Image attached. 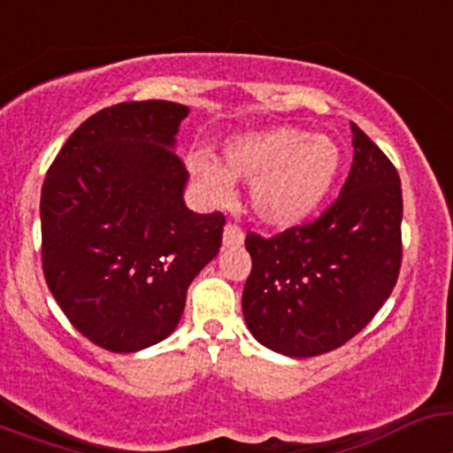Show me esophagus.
Segmentation results:
<instances>
[{
    "label": "esophagus",
    "instance_id": "esophagus-1",
    "mask_svg": "<svg viewBox=\"0 0 453 453\" xmlns=\"http://www.w3.org/2000/svg\"><path fill=\"white\" fill-rule=\"evenodd\" d=\"M224 247H240L245 242V234L240 229L238 224H226L224 226Z\"/></svg>",
    "mask_w": 453,
    "mask_h": 453
}]
</instances>
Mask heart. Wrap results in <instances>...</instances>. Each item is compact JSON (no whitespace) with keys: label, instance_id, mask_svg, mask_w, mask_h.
I'll list each match as a JSON object with an SVG mask.
<instances>
[{"label":"heart","instance_id":"b5f03b06","mask_svg":"<svg viewBox=\"0 0 453 453\" xmlns=\"http://www.w3.org/2000/svg\"><path fill=\"white\" fill-rule=\"evenodd\" d=\"M340 163L335 140L299 127L231 135L224 142V163L203 150L186 156L192 179L213 202H231L234 181L251 183V211L276 229L297 226L318 213L338 179Z\"/></svg>","mask_w":453,"mask_h":453}]
</instances>
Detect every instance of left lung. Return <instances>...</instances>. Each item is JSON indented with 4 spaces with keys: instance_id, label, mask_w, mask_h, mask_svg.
I'll return each instance as SVG.
<instances>
[{
    "instance_id": "left-lung-1",
    "label": "left lung",
    "mask_w": 453,
    "mask_h": 453,
    "mask_svg": "<svg viewBox=\"0 0 453 453\" xmlns=\"http://www.w3.org/2000/svg\"><path fill=\"white\" fill-rule=\"evenodd\" d=\"M354 163L318 219L263 238L247 234L242 315L267 349L311 358L342 347L390 297L402 267V183L356 124Z\"/></svg>"
}]
</instances>
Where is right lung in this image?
I'll return each mask as SVG.
<instances>
[{"label": "right lung", "instance_id": "obj_1", "mask_svg": "<svg viewBox=\"0 0 453 453\" xmlns=\"http://www.w3.org/2000/svg\"><path fill=\"white\" fill-rule=\"evenodd\" d=\"M188 106L124 102L79 127L40 195L42 272L79 334L129 354L177 329L192 279L222 247L224 215L183 202L172 147Z\"/></svg>", "mask_w": 453, "mask_h": 453}]
</instances>
